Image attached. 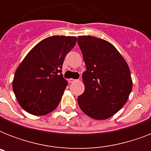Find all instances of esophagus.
I'll use <instances>...</instances> for the list:
<instances>
[{"label":"esophagus","mask_w":151,"mask_h":151,"mask_svg":"<svg viewBox=\"0 0 151 151\" xmlns=\"http://www.w3.org/2000/svg\"><path fill=\"white\" fill-rule=\"evenodd\" d=\"M74 81H76L75 79H73V78H70V79H69V82H70V83H73V82H74Z\"/></svg>","instance_id":"obj_1"}]
</instances>
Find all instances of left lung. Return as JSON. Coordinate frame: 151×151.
Returning a JSON list of instances; mask_svg holds the SVG:
<instances>
[{"instance_id": "8db88e82", "label": "left lung", "mask_w": 151, "mask_h": 151, "mask_svg": "<svg viewBox=\"0 0 151 151\" xmlns=\"http://www.w3.org/2000/svg\"><path fill=\"white\" fill-rule=\"evenodd\" d=\"M78 43L86 66L82 74L85 92L78 97L79 106L93 119H107L129 99L132 88L129 67L117 48L105 40L80 36Z\"/></svg>"}]
</instances>
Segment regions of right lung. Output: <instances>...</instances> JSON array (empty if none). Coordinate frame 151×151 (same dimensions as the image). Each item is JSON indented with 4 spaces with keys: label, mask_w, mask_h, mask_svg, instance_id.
<instances>
[{
    "label": "right lung",
    "mask_w": 151,
    "mask_h": 151,
    "mask_svg": "<svg viewBox=\"0 0 151 151\" xmlns=\"http://www.w3.org/2000/svg\"><path fill=\"white\" fill-rule=\"evenodd\" d=\"M76 42V37H47L34 46L19 64L12 88L27 112L45 115L58 106L67 85L61 73L63 63Z\"/></svg>",
    "instance_id": "obj_1"
}]
</instances>
